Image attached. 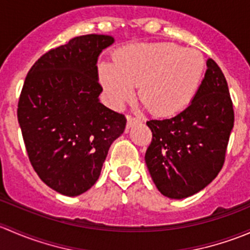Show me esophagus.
<instances>
[{"mask_svg": "<svg viewBox=\"0 0 250 250\" xmlns=\"http://www.w3.org/2000/svg\"><path fill=\"white\" fill-rule=\"evenodd\" d=\"M140 118L139 117H134V116H127V128H130L133 125H135L137 122H139Z\"/></svg>", "mask_w": 250, "mask_h": 250, "instance_id": "esophagus-1", "label": "esophagus"}]
</instances>
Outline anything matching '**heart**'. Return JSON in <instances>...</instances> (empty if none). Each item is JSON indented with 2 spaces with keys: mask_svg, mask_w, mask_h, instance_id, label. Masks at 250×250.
<instances>
[{
  "mask_svg": "<svg viewBox=\"0 0 250 250\" xmlns=\"http://www.w3.org/2000/svg\"><path fill=\"white\" fill-rule=\"evenodd\" d=\"M203 55L172 42L138 43L121 48L113 62H102L98 74L112 106L121 107L134 97L152 113L178 115L195 99L204 72Z\"/></svg>",
  "mask_w": 250,
  "mask_h": 250,
  "instance_id": "1",
  "label": "heart"
}]
</instances>
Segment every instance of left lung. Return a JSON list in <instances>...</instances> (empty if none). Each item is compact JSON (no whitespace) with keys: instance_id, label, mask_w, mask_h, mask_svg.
<instances>
[{"instance_id":"obj_1","label":"left lung","mask_w":250,"mask_h":250,"mask_svg":"<svg viewBox=\"0 0 250 250\" xmlns=\"http://www.w3.org/2000/svg\"><path fill=\"white\" fill-rule=\"evenodd\" d=\"M233 122L226 78L218 64L208 59L192 103L172 118L146 122L152 141L145 162L158 191L181 200L209 185L225 162Z\"/></svg>"}]
</instances>
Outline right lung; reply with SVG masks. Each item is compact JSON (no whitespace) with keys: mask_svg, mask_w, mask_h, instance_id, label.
Listing matches in <instances>:
<instances>
[{"mask_svg":"<svg viewBox=\"0 0 250 250\" xmlns=\"http://www.w3.org/2000/svg\"><path fill=\"white\" fill-rule=\"evenodd\" d=\"M113 42L107 35L75 37L42 55L25 78L18 121L27 156L40 179L62 195L89 190L125 132V115L99 102L98 57Z\"/></svg>","mask_w":250,"mask_h":250,"instance_id":"obj_1","label":"right lung"}]
</instances>
